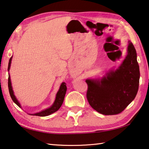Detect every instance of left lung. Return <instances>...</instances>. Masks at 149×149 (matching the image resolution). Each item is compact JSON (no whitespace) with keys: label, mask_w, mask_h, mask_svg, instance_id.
Here are the masks:
<instances>
[{"label":"left lung","mask_w":149,"mask_h":149,"mask_svg":"<svg viewBox=\"0 0 149 149\" xmlns=\"http://www.w3.org/2000/svg\"><path fill=\"white\" fill-rule=\"evenodd\" d=\"M122 64L100 79H86L87 99L93 109L104 115L120 114L137 95L140 72L137 52L129 41Z\"/></svg>","instance_id":"1"}]
</instances>
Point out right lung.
<instances>
[{
  "mask_svg": "<svg viewBox=\"0 0 149 149\" xmlns=\"http://www.w3.org/2000/svg\"><path fill=\"white\" fill-rule=\"evenodd\" d=\"M12 58V56L9 60L8 71H9L10 68ZM66 85V84H65L64 82L62 83V84L60 87V89L58 90V91L57 94H56V99H55V100H54V102L53 103V104H52L51 107H50L49 108H47V109L41 111V112H40L35 113V114H31L32 116H49L50 114H52V113L56 112L57 110H58L59 108L61 107L63 102H64V97H65V93H66L67 87H66V85ZM8 89H9L10 95L12 100H13L14 103H16V104L17 106H18L19 107L21 108V105H20L19 101L17 100L16 97H15V95L14 94V91H13V90H12V84H11L10 77V75H8Z\"/></svg>",
  "mask_w": 149,
  "mask_h": 149,
  "instance_id": "1",
  "label": "right lung"
}]
</instances>
